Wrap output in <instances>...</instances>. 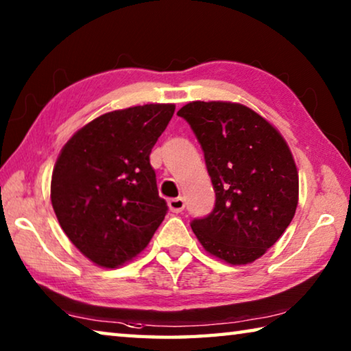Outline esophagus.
Segmentation results:
<instances>
[{"instance_id":"esophagus-1","label":"esophagus","mask_w":351,"mask_h":351,"mask_svg":"<svg viewBox=\"0 0 351 351\" xmlns=\"http://www.w3.org/2000/svg\"><path fill=\"white\" fill-rule=\"evenodd\" d=\"M186 207V203H184L182 198H171L169 201V209L173 213H181Z\"/></svg>"}]
</instances>
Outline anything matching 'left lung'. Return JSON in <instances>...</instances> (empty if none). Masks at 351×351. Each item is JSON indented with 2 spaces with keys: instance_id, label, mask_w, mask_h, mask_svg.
Masks as SVG:
<instances>
[{
  "instance_id": "1",
  "label": "left lung",
  "mask_w": 351,
  "mask_h": 351,
  "mask_svg": "<svg viewBox=\"0 0 351 351\" xmlns=\"http://www.w3.org/2000/svg\"><path fill=\"white\" fill-rule=\"evenodd\" d=\"M204 152L215 207L193 219L206 252L229 265L260 258L293 221L299 171L280 132L246 105L195 100L178 111Z\"/></svg>"
}]
</instances>
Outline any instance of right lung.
<instances>
[{"label": "right lung", "mask_w": 351, "mask_h": 351, "mask_svg": "<svg viewBox=\"0 0 351 351\" xmlns=\"http://www.w3.org/2000/svg\"><path fill=\"white\" fill-rule=\"evenodd\" d=\"M175 112L147 104L105 112L58 154L51 203L71 243L102 268H119L150 243L167 213L150 153Z\"/></svg>", "instance_id": "1"}]
</instances>
